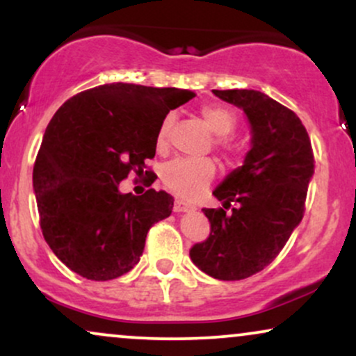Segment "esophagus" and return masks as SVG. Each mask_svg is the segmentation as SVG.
Segmentation results:
<instances>
[{
  "mask_svg": "<svg viewBox=\"0 0 356 356\" xmlns=\"http://www.w3.org/2000/svg\"><path fill=\"white\" fill-rule=\"evenodd\" d=\"M194 209H195V207L192 206V204H187L186 201H182V199H175V202H174V211L175 212H191Z\"/></svg>",
  "mask_w": 356,
  "mask_h": 356,
  "instance_id": "obj_1",
  "label": "esophagus"
}]
</instances>
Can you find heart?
I'll use <instances>...</instances> for the list:
<instances>
[{
	"instance_id": "b5f03b06",
	"label": "heart",
	"mask_w": 356,
	"mask_h": 356,
	"mask_svg": "<svg viewBox=\"0 0 356 356\" xmlns=\"http://www.w3.org/2000/svg\"><path fill=\"white\" fill-rule=\"evenodd\" d=\"M204 124L209 127V130L219 138V145L227 149L224 138H227L236 129V115L229 108L222 105H204L199 110ZM174 124L172 113H167L159 125L157 136H155V145L159 150H164L169 145V132ZM216 175L214 162L202 159V161H191V159H174L164 167L165 186L175 194L186 199H195L207 189Z\"/></svg>"
}]
</instances>
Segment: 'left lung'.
<instances>
[{
    "label": "left lung",
    "mask_w": 356,
    "mask_h": 356,
    "mask_svg": "<svg viewBox=\"0 0 356 356\" xmlns=\"http://www.w3.org/2000/svg\"><path fill=\"white\" fill-rule=\"evenodd\" d=\"M241 108L251 127L243 165L212 191L223 209H202L211 222L206 241L191 248L192 263L216 280L238 281L263 271L303 219L314 174L308 132L295 112L257 90H212Z\"/></svg>",
    "instance_id": "left-lung-1"
}]
</instances>
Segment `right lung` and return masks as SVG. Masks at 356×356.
Masks as SVG:
<instances>
[{
	"label": "right lung",
	"instance_id": "obj_1",
	"mask_svg": "<svg viewBox=\"0 0 356 356\" xmlns=\"http://www.w3.org/2000/svg\"><path fill=\"white\" fill-rule=\"evenodd\" d=\"M192 97L189 90L107 83L56 110L36 155L33 191L44 241L73 273L108 281L140 261L147 232L169 218L174 199L154 189L122 194L118 184L132 170L144 175L162 118Z\"/></svg>",
	"mask_w": 356,
	"mask_h": 356
}]
</instances>
